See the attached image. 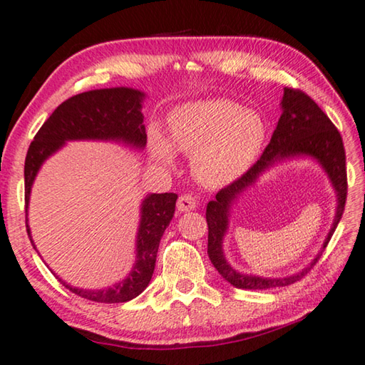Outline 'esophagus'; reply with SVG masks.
Returning <instances> with one entry per match:
<instances>
[{"instance_id":"obj_1","label":"esophagus","mask_w":365,"mask_h":365,"mask_svg":"<svg viewBox=\"0 0 365 365\" xmlns=\"http://www.w3.org/2000/svg\"><path fill=\"white\" fill-rule=\"evenodd\" d=\"M196 200L195 196H191L190 193H183L178 196V201H177V209L180 212H188V211H193L196 207Z\"/></svg>"}]
</instances>
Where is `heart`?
Segmentation results:
<instances>
[{
  "instance_id": "heart-1",
  "label": "heart",
  "mask_w": 365,
  "mask_h": 365,
  "mask_svg": "<svg viewBox=\"0 0 365 365\" xmlns=\"http://www.w3.org/2000/svg\"><path fill=\"white\" fill-rule=\"evenodd\" d=\"M169 140L150 130L153 156L170 164L174 150L191 154L195 177L207 187H220L242 177L261 153L267 127L262 115L230 100H202L174 109L168 120Z\"/></svg>"
}]
</instances>
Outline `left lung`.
I'll use <instances>...</instances> for the list:
<instances>
[{
	"label": "left lung",
	"mask_w": 365,
	"mask_h": 365,
	"mask_svg": "<svg viewBox=\"0 0 365 365\" xmlns=\"http://www.w3.org/2000/svg\"><path fill=\"white\" fill-rule=\"evenodd\" d=\"M296 156H311L317 159V163H320V165L329 174L333 188L336 191V214L331 230L329 232V237L325 238V250L339 219H341L346 195H348L343 140L338 128L333 125V122L317 106V103L311 96H307L301 90L285 88L282 98V115L279 123H277L274 135H272L270 143L265 146L262 156L242 177L237 178L230 185H227L225 188H222L215 195V200L207 202V255L219 274L235 288L267 289L292 285V283L307 275V272L316 265L320 256H322V251H320L316 259L306 269L298 272V274L282 277V279H267V277L240 274L225 261L224 251H222V240H224L228 227V209H230L232 202L237 200V196L248 188L250 185L255 183L257 177L265 169H269L270 165L279 163V160Z\"/></svg>",
	"instance_id": "1"
}]
</instances>
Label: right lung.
Listing matches in <instances>:
<instances>
[{"label":"right lung","mask_w":365,"mask_h":365,"mask_svg":"<svg viewBox=\"0 0 365 365\" xmlns=\"http://www.w3.org/2000/svg\"><path fill=\"white\" fill-rule=\"evenodd\" d=\"M145 93L138 90L117 86L85 91L66 100L54 109L29 146L24 177H26V227L30 190L41 164L63 148L69 140H115L135 148H145L146 132L141 114V101ZM175 193H153L141 202V219L137 235V261L127 279L106 289H82L63 283L80 298L96 302H127L145 292L150 283L159 242L175 212ZM35 248V245H34ZM36 250V248H35Z\"/></svg>","instance_id":"obj_1"}]
</instances>
